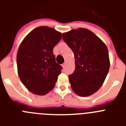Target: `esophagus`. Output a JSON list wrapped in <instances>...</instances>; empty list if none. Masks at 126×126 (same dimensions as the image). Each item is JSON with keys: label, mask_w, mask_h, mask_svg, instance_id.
I'll list each match as a JSON object with an SVG mask.
<instances>
[{"label": "esophagus", "mask_w": 126, "mask_h": 126, "mask_svg": "<svg viewBox=\"0 0 126 126\" xmlns=\"http://www.w3.org/2000/svg\"><path fill=\"white\" fill-rule=\"evenodd\" d=\"M65 65H66V63L65 62V63H64V64H62V67H64L65 66Z\"/></svg>", "instance_id": "1"}]
</instances>
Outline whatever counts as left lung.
<instances>
[{"instance_id":"8db88e82","label":"left lung","mask_w":126,"mask_h":126,"mask_svg":"<svg viewBox=\"0 0 126 126\" xmlns=\"http://www.w3.org/2000/svg\"><path fill=\"white\" fill-rule=\"evenodd\" d=\"M62 39L75 59V70L69 75L71 88L79 96H90L102 86L109 73L107 48L96 34L85 28L63 33Z\"/></svg>"}]
</instances>
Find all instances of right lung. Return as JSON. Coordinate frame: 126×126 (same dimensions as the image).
Masks as SVG:
<instances>
[{
    "instance_id": "add662e5",
    "label": "right lung",
    "mask_w": 126,
    "mask_h": 126,
    "mask_svg": "<svg viewBox=\"0 0 126 126\" xmlns=\"http://www.w3.org/2000/svg\"><path fill=\"white\" fill-rule=\"evenodd\" d=\"M61 36L53 28L40 26L32 30L20 45L17 71L20 79L30 92L43 95L54 87L62 67L55 61L53 49Z\"/></svg>"
}]
</instances>
